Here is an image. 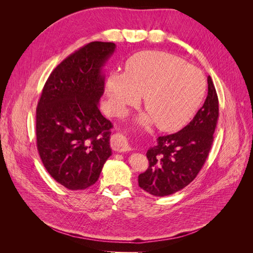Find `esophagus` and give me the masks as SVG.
Returning a JSON list of instances; mask_svg holds the SVG:
<instances>
[{"label":"esophagus","instance_id":"esophagus-1","mask_svg":"<svg viewBox=\"0 0 253 253\" xmlns=\"http://www.w3.org/2000/svg\"><path fill=\"white\" fill-rule=\"evenodd\" d=\"M111 145L112 148L117 152L131 151V147H129L126 137L125 135H122L121 133H116L112 136Z\"/></svg>","mask_w":253,"mask_h":253}]
</instances>
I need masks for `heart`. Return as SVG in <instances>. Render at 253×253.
<instances>
[{
    "instance_id": "heart-1",
    "label": "heart",
    "mask_w": 253,
    "mask_h": 253,
    "mask_svg": "<svg viewBox=\"0 0 253 253\" xmlns=\"http://www.w3.org/2000/svg\"><path fill=\"white\" fill-rule=\"evenodd\" d=\"M111 109L122 114L143 96L148 115L142 122L155 121L165 132L185 126L200 108L206 80L198 68L171 53L145 50L127 60L125 74L113 73L105 85Z\"/></svg>"
}]
</instances>
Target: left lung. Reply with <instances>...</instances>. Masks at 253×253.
<instances>
[{"instance_id":"8db88e82","label":"left lung","mask_w":253,"mask_h":253,"mask_svg":"<svg viewBox=\"0 0 253 253\" xmlns=\"http://www.w3.org/2000/svg\"><path fill=\"white\" fill-rule=\"evenodd\" d=\"M218 119V98L211 77L208 96L190 124L177 133L159 136L147 152L148 170L139 174V187L155 196L171 195L187 187L209 155Z\"/></svg>"}]
</instances>
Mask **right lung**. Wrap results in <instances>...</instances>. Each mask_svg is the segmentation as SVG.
Masks as SVG:
<instances>
[{
    "mask_svg": "<svg viewBox=\"0 0 253 253\" xmlns=\"http://www.w3.org/2000/svg\"><path fill=\"white\" fill-rule=\"evenodd\" d=\"M116 45L90 42L51 72L36 112L37 148L45 169L68 190L98 180L111 155L112 122L98 103L104 93L102 66Z\"/></svg>",
    "mask_w": 253,
    "mask_h": 253,
    "instance_id": "1",
    "label": "right lung"
}]
</instances>
